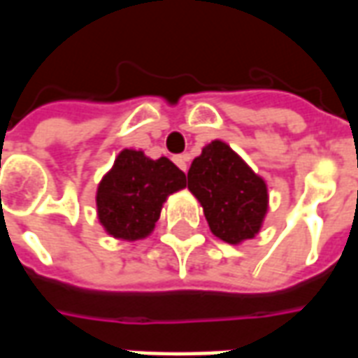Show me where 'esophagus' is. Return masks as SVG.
<instances>
[{
	"label": "esophagus",
	"mask_w": 358,
	"mask_h": 358,
	"mask_svg": "<svg viewBox=\"0 0 358 358\" xmlns=\"http://www.w3.org/2000/svg\"><path fill=\"white\" fill-rule=\"evenodd\" d=\"M172 161L176 163V166H178L180 171H187V155H174L172 157Z\"/></svg>",
	"instance_id": "1"
}]
</instances>
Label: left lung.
<instances>
[{
	"label": "left lung",
	"instance_id": "1",
	"mask_svg": "<svg viewBox=\"0 0 358 358\" xmlns=\"http://www.w3.org/2000/svg\"><path fill=\"white\" fill-rule=\"evenodd\" d=\"M210 232L226 243L255 238L268 209L266 184L224 141H210L187 172Z\"/></svg>",
	"mask_w": 358,
	"mask_h": 358
}]
</instances>
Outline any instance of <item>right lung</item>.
<instances>
[{"mask_svg": "<svg viewBox=\"0 0 358 358\" xmlns=\"http://www.w3.org/2000/svg\"><path fill=\"white\" fill-rule=\"evenodd\" d=\"M186 187V174L166 157L149 159L143 151L124 149L97 187V217L118 240H141L159 220L163 203Z\"/></svg>", "mask_w": 358, "mask_h": 358, "instance_id": "right-lung-1", "label": "right lung"}]
</instances>
